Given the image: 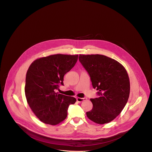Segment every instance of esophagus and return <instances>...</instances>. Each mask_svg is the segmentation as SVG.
Listing matches in <instances>:
<instances>
[{
    "label": "esophagus",
    "instance_id": "1",
    "mask_svg": "<svg viewBox=\"0 0 152 152\" xmlns=\"http://www.w3.org/2000/svg\"><path fill=\"white\" fill-rule=\"evenodd\" d=\"M86 99L87 98H76V100H77V101L78 102H83V101H85V100H86Z\"/></svg>",
    "mask_w": 152,
    "mask_h": 152
}]
</instances>
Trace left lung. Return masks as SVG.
<instances>
[{
  "label": "left lung",
  "mask_w": 152,
  "mask_h": 152,
  "mask_svg": "<svg viewBox=\"0 0 152 152\" xmlns=\"http://www.w3.org/2000/svg\"><path fill=\"white\" fill-rule=\"evenodd\" d=\"M79 60L88 73L98 98L91 99V111L86 113L89 119L99 124L115 119L126 106L130 95L129 77L119 62L100 54L79 55Z\"/></svg>",
  "instance_id": "1"
}]
</instances>
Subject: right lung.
I'll return each mask as SVG.
<instances>
[{"mask_svg":"<svg viewBox=\"0 0 152 152\" xmlns=\"http://www.w3.org/2000/svg\"><path fill=\"white\" fill-rule=\"evenodd\" d=\"M78 55L55 54L35 60L25 79L27 102L37 118L45 124L56 125L66 119L70 104L76 99L56 92L63 77L77 61Z\"/></svg>","mask_w":152,"mask_h":152,"instance_id":"obj_1","label":"right lung"}]
</instances>
